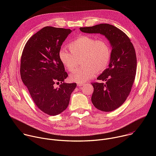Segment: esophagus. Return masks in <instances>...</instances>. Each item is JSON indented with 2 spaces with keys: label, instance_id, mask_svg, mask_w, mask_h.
Returning a JSON list of instances; mask_svg holds the SVG:
<instances>
[{
  "label": "esophagus",
  "instance_id": "34e87169",
  "mask_svg": "<svg viewBox=\"0 0 156 156\" xmlns=\"http://www.w3.org/2000/svg\"><path fill=\"white\" fill-rule=\"evenodd\" d=\"M77 86H80V87H81V86H84V84H77Z\"/></svg>",
  "mask_w": 156,
  "mask_h": 156
}]
</instances>
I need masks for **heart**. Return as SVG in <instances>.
Instances as JSON below:
<instances>
[{
  "instance_id": "heart-1",
  "label": "heart",
  "mask_w": 156,
  "mask_h": 156,
  "mask_svg": "<svg viewBox=\"0 0 156 156\" xmlns=\"http://www.w3.org/2000/svg\"><path fill=\"white\" fill-rule=\"evenodd\" d=\"M69 48L58 52V58L64 67L70 72L76 67L78 60L81 58L83 66L70 75V80L78 84H84L93 78L98 72H103L110 63L112 49L108 41L103 38L96 39L90 36H80L73 40Z\"/></svg>"
}]
</instances>
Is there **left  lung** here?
<instances>
[{
  "instance_id": "obj_1",
  "label": "left lung",
  "mask_w": 156,
  "mask_h": 156,
  "mask_svg": "<svg viewBox=\"0 0 156 156\" xmlns=\"http://www.w3.org/2000/svg\"><path fill=\"white\" fill-rule=\"evenodd\" d=\"M89 34L104 35L112 48V55L108 69L98 80L105 81L92 84L93 105L103 112H110L121 106L128 96L136 72V56L129 38L120 29L109 24H99L80 28Z\"/></svg>"
}]
</instances>
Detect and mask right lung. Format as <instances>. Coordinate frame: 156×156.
<instances>
[{"mask_svg":"<svg viewBox=\"0 0 156 156\" xmlns=\"http://www.w3.org/2000/svg\"><path fill=\"white\" fill-rule=\"evenodd\" d=\"M72 31L46 27L27 42L22 53L20 75L36 106L49 115H57L68 107L76 83H66L68 74L58 58L63 42ZM60 82L58 88L55 83Z\"/></svg>","mask_w":156,"mask_h":156,"instance_id":"add662e5","label":"right lung"}]
</instances>
